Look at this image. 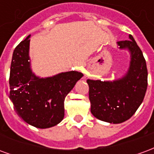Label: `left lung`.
I'll list each match as a JSON object with an SVG mask.
<instances>
[{
  "mask_svg": "<svg viewBox=\"0 0 154 154\" xmlns=\"http://www.w3.org/2000/svg\"><path fill=\"white\" fill-rule=\"evenodd\" d=\"M117 44L119 48H128L131 54L125 76L113 82L87 81L91 114L102 121L113 124L124 122L135 113L148 87L145 58L134 38L130 35L129 40L119 41Z\"/></svg>",
  "mask_w": 154,
  "mask_h": 154,
  "instance_id": "left-lung-1",
  "label": "left lung"
}]
</instances>
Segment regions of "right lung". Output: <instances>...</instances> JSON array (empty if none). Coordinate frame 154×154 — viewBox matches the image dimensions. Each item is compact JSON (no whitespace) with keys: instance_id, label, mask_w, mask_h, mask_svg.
<instances>
[{"instance_id":"add662e5","label":"right lung","mask_w":154,"mask_h":154,"mask_svg":"<svg viewBox=\"0 0 154 154\" xmlns=\"http://www.w3.org/2000/svg\"><path fill=\"white\" fill-rule=\"evenodd\" d=\"M29 36L16 46L10 72V98L25 122L39 129L60 123L64 117V100L83 74L71 71L47 78L32 72L29 62Z\"/></svg>"}]
</instances>
